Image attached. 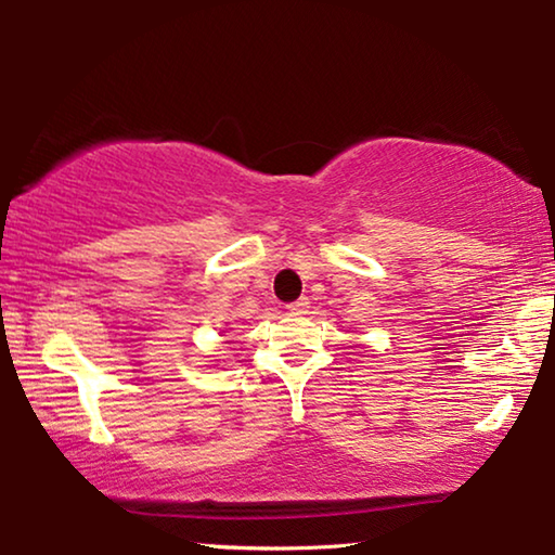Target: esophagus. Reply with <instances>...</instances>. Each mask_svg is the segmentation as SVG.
<instances>
[{
  "mask_svg": "<svg viewBox=\"0 0 555 555\" xmlns=\"http://www.w3.org/2000/svg\"><path fill=\"white\" fill-rule=\"evenodd\" d=\"M288 311H292L294 315H301V313H306V311H309V298H298V301L288 304Z\"/></svg>",
  "mask_w": 555,
  "mask_h": 555,
  "instance_id": "obj_1",
  "label": "esophagus"
}]
</instances>
